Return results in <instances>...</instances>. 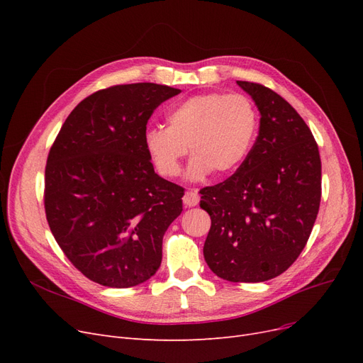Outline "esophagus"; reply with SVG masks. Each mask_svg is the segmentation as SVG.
I'll list each match as a JSON object with an SVG mask.
<instances>
[{"label": "esophagus", "instance_id": "34e87169", "mask_svg": "<svg viewBox=\"0 0 363 363\" xmlns=\"http://www.w3.org/2000/svg\"><path fill=\"white\" fill-rule=\"evenodd\" d=\"M184 204L188 206V207H193V206H197L199 201H200V196H199V191L196 188H191L188 189V191L184 194Z\"/></svg>", "mask_w": 363, "mask_h": 363}]
</instances>
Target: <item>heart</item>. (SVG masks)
I'll return each mask as SVG.
<instances>
[{"label": "heart", "mask_w": 363, "mask_h": 363, "mask_svg": "<svg viewBox=\"0 0 363 363\" xmlns=\"http://www.w3.org/2000/svg\"><path fill=\"white\" fill-rule=\"evenodd\" d=\"M166 121L167 128H151L144 135L151 163L166 178L181 174L188 147L189 179H204L212 172L230 175L249 156L259 132V111L242 94L194 95L172 107Z\"/></svg>", "instance_id": "obj_1"}]
</instances>
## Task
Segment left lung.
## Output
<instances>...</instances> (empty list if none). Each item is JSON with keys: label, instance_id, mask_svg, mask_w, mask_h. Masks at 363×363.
I'll list each match as a JSON object with an SVG mask.
<instances>
[{"label": "left lung", "instance_id": "left-lung-1", "mask_svg": "<svg viewBox=\"0 0 363 363\" xmlns=\"http://www.w3.org/2000/svg\"><path fill=\"white\" fill-rule=\"evenodd\" d=\"M260 111L249 156L226 181L200 189L212 225L204 260L231 282L272 279L300 256L320 203L318 144L300 114L275 91L237 81Z\"/></svg>", "mask_w": 363, "mask_h": 363}]
</instances>
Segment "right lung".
Returning a JSON list of instances; mask_svg holds the SVG:
<instances>
[{"label": "right lung", "mask_w": 363, "mask_h": 363, "mask_svg": "<svg viewBox=\"0 0 363 363\" xmlns=\"http://www.w3.org/2000/svg\"><path fill=\"white\" fill-rule=\"evenodd\" d=\"M179 92L150 82L100 89L72 110L50 150V230L74 268L104 287L155 275L182 212L184 188L156 174L144 145L152 111Z\"/></svg>", "instance_id": "1"}]
</instances>
